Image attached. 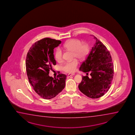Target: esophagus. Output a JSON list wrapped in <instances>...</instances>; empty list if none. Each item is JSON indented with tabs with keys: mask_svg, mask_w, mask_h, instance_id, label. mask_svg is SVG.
<instances>
[{
	"mask_svg": "<svg viewBox=\"0 0 135 135\" xmlns=\"http://www.w3.org/2000/svg\"><path fill=\"white\" fill-rule=\"evenodd\" d=\"M75 75V74L74 73H72V74H69L68 76H67V78H69L70 77H71V76H73V75Z\"/></svg>",
	"mask_w": 135,
	"mask_h": 135,
	"instance_id": "esophagus-1",
	"label": "esophagus"
}]
</instances>
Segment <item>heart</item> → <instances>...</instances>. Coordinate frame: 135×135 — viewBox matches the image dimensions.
<instances>
[{
	"label": "heart",
	"instance_id": "b5f03b06",
	"mask_svg": "<svg viewBox=\"0 0 135 135\" xmlns=\"http://www.w3.org/2000/svg\"><path fill=\"white\" fill-rule=\"evenodd\" d=\"M80 40L71 39L66 42L64 47L67 50L73 51L74 57L82 60L85 58L89 52V47L87 44H82ZM56 60L57 62H61L62 60V51L60 49H57L55 55ZM79 65V62L77 59L65 62L62 66V71L67 73H74L77 70Z\"/></svg>",
	"mask_w": 135,
	"mask_h": 135
}]
</instances>
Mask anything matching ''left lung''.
<instances>
[{"label":"left lung","instance_id":"1","mask_svg":"<svg viewBox=\"0 0 135 135\" xmlns=\"http://www.w3.org/2000/svg\"><path fill=\"white\" fill-rule=\"evenodd\" d=\"M94 38L95 43L79 68L86 74L90 72L91 77L82 76L79 88L87 97L97 99L104 95L109 89L114 71L110 52L99 40L95 36Z\"/></svg>","mask_w":135,"mask_h":135}]
</instances>
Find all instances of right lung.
<instances>
[{
    "mask_svg": "<svg viewBox=\"0 0 135 135\" xmlns=\"http://www.w3.org/2000/svg\"><path fill=\"white\" fill-rule=\"evenodd\" d=\"M61 43L59 40L45 38L35 42L27 53L26 68L29 83L38 94L44 99H51L62 91L66 75L60 73L53 79L49 75L56 64L54 50Z\"/></svg>",
    "mask_w": 135,
    "mask_h": 135,
    "instance_id": "obj_1",
    "label": "right lung"
}]
</instances>
